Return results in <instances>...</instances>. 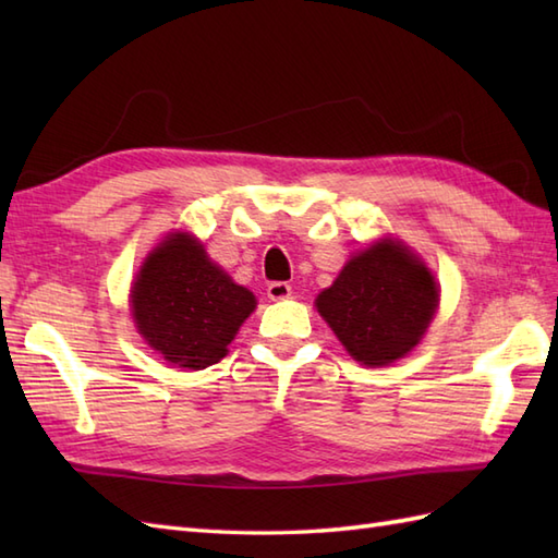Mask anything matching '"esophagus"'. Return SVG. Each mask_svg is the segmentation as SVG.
I'll list each match as a JSON object with an SVG mask.
<instances>
[{
	"label": "esophagus",
	"mask_w": 558,
	"mask_h": 558,
	"mask_svg": "<svg viewBox=\"0 0 558 558\" xmlns=\"http://www.w3.org/2000/svg\"><path fill=\"white\" fill-rule=\"evenodd\" d=\"M266 294H268V300H272V302H280V300H288V298H290V294H292V288H290V282L272 280V282H268Z\"/></svg>",
	"instance_id": "1"
}]
</instances>
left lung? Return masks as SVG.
<instances>
[{"mask_svg": "<svg viewBox=\"0 0 558 558\" xmlns=\"http://www.w3.org/2000/svg\"><path fill=\"white\" fill-rule=\"evenodd\" d=\"M438 286L417 256L384 240L352 256L316 310L354 360L384 366L408 354L429 326Z\"/></svg>", "mask_w": 558, "mask_h": 558, "instance_id": "left-lung-1", "label": "left lung"}]
</instances>
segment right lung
<instances>
[{
  "label": "right lung",
  "mask_w": 558,
  "mask_h": 558,
  "mask_svg": "<svg viewBox=\"0 0 558 558\" xmlns=\"http://www.w3.org/2000/svg\"><path fill=\"white\" fill-rule=\"evenodd\" d=\"M256 298L220 270L186 232L153 252L132 288L138 333L165 360L206 369L225 357Z\"/></svg>",
  "instance_id": "add662e5"
}]
</instances>
